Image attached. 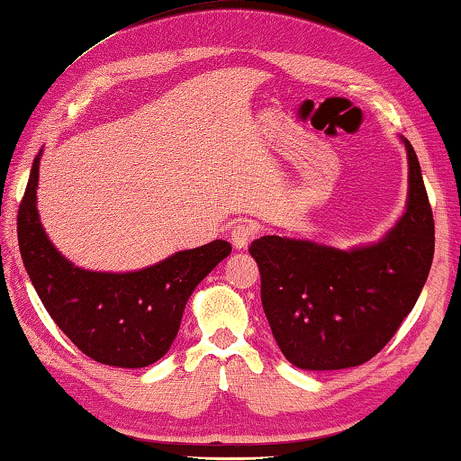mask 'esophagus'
Here are the masks:
<instances>
[{
  "label": "esophagus",
  "instance_id": "1",
  "mask_svg": "<svg viewBox=\"0 0 461 461\" xmlns=\"http://www.w3.org/2000/svg\"><path fill=\"white\" fill-rule=\"evenodd\" d=\"M258 235V226L251 221H239L230 230V240L237 249H247L251 239Z\"/></svg>",
  "mask_w": 461,
  "mask_h": 461
}]
</instances>
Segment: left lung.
Listing matches in <instances>:
<instances>
[{
  "label": "left lung",
  "instance_id": "8db88e82",
  "mask_svg": "<svg viewBox=\"0 0 461 461\" xmlns=\"http://www.w3.org/2000/svg\"><path fill=\"white\" fill-rule=\"evenodd\" d=\"M409 200L378 243L349 251L267 235L249 247L261 302L284 357L300 369L356 367L384 349L417 304L435 251V222L412 145Z\"/></svg>",
  "mask_w": 461,
  "mask_h": 461
}]
</instances>
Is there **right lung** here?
<instances>
[{
	"label": "right lung",
	"instance_id": "add662e5",
	"mask_svg": "<svg viewBox=\"0 0 461 461\" xmlns=\"http://www.w3.org/2000/svg\"><path fill=\"white\" fill-rule=\"evenodd\" d=\"M41 155H36L18 210V243L36 294L77 349L105 366L145 367L177 337L181 316L203 277L232 247L216 239L128 274L73 266L44 232L36 210Z\"/></svg>",
	"mask_w": 461,
	"mask_h": 461
}]
</instances>
